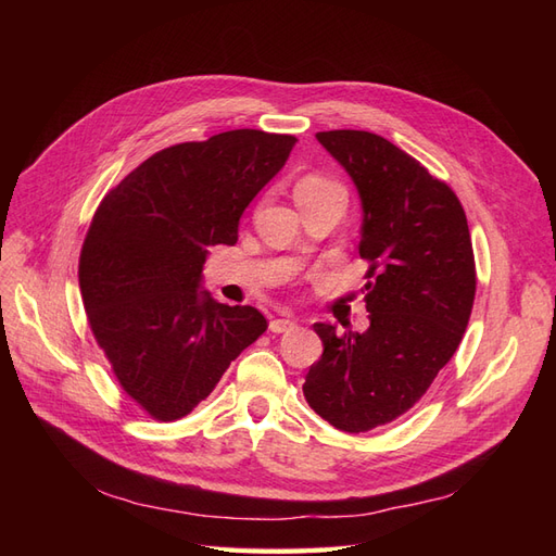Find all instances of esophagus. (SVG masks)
<instances>
[{
	"mask_svg": "<svg viewBox=\"0 0 556 556\" xmlns=\"http://www.w3.org/2000/svg\"><path fill=\"white\" fill-rule=\"evenodd\" d=\"M294 327H296L294 317H276V319H271V325H268V329H271L274 333H285Z\"/></svg>",
	"mask_w": 556,
	"mask_h": 556,
	"instance_id": "34e87169",
	"label": "esophagus"
}]
</instances>
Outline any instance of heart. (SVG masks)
Here are the masks:
<instances>
[{"label":"heart","mask_w":556,"mask_h":556,"mask_svg":"<svg viewBox=\"0 0 556 556\" xmlns=\"http://www.w3.org/2000/svg\"><path fill=\"white\" fill-rule=\"evenodd\" d=\"M327 190H341L339 185L323 178V176H306L301 178L296 185V197L299 194H315V192H327Z\"/></svg>","instance_id":"obj_1"}]
</instances>
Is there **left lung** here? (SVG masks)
Here are the masks:
<instances>
[{"label":"left lung","instance_id":"8db88e82","mask_svg":"<svg viewBox=\"0 0 556 556\" xmlns=\"http://www.w3.org/2000/svg\"><path fill=\"white\" fill-rule=\"evenodd\" d=\"M315 137L362 199L371 327L313 325L325 352L304 396L331 427L362 433L408 413L457 352L476 299L473 243L457 194L401 148L359 129Z\"/></svg>","mask_w":556,"mask_h":556}]
</instances>
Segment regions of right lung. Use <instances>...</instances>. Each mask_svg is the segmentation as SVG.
<instances>
[{
    "instance_id": "1",
    "label": "right lung",
    "mask_w": 556,
    "mask_h": 556,
    "mask_svg": "<svg viewBox=\"0 0 556 556\" xmlns=\"http://www.w3.org/2000/svg\"><path fill=\"white\" fill-rule=\"evenodd\" d=\"M294 143L262 129L176 143L94 211L78 262L83 306L113 376L157 422L192 413L268 327L257 308L197 290L208 250L237 243L243 211Z\"/></svg>"
}]
</instances>
